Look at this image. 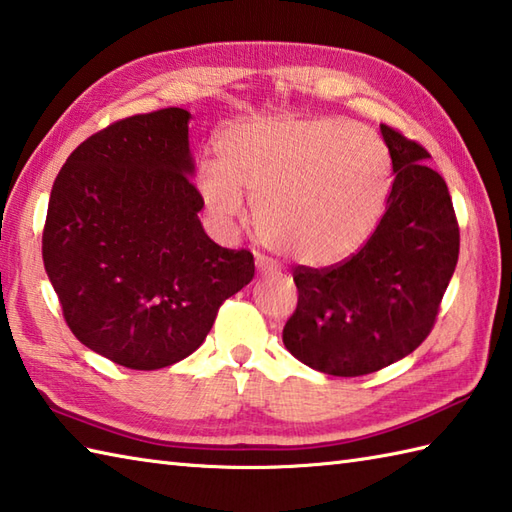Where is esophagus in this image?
Instances as JSON below:
<instances>
[{"label":"esophagus","mask_w":512,"mask_h":512,"mask_svg":"<svg viewBox=\"0 0 512 512\" xmlns=\"http://www.w3.org/2000/svg\"><path fill=\"white\" fill-rule=\"evenodd\" d=\"M256 269H258L260 276H274V274H278V267L271 263V260L263 258V256L256 258Z\"/></svg>","instance_id":"34e87169"}]
</instances>
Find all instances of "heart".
<instances>
[{"label":"heart","mask_w":512,"mask_h":512,"mask_svg":"<svg viewBox=\"0 0 512 512\" xmlns=\"http://www.w3.org/2000/svg\"><path fill=\"white\" fill-rule=\"evenodd\" d=\"M218 156L196 179L212 221L234 227L247 196L263 241L305 265L356 252L391 185L387 145L360 123L238 121L218 139Z\"/></svg>","instance_id":"obj_1"}]
</instances>
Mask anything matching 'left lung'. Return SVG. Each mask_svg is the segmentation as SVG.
Wrapping results in <instances>:
<instances>
[{
    "label": "left lung",
    "instance_id": "1",
    "mask_svg": "<svg viewBox=\"0 0 512 512\" xmlns=\"http://www.w3.org/2000/svg\"><path fill=\"white\" fill-rule=\"evenodd\" d=\"M395 179L387 210L356 254L329 267L298 265L296 311L283 329L307 367L356 378L415 351L429 336L460 256L446 181L420 143L380 125Z\"/></svg>",
    "mask_w": 512,
    "mask_h": 512
}]
</instances>
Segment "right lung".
<instances>
[{
    "label": "right lung",
    "mask_w": 512,
    "mask_h": 512,
    "mask_svg": "<svg viewBox=\"0 0 512 512\" xmlns=\"http://www.w3.org/2000/svg\"><path fill=\"white\" fill-rule=\"evenodd\" d=\"M190 112L134 114L92 134L52 185L41 256L79 342L121 367H170L201 347L254 278L249 249L198 221Z\"/></svg>",
    "instance_id": "right-lung-1"
}]
</instances>
